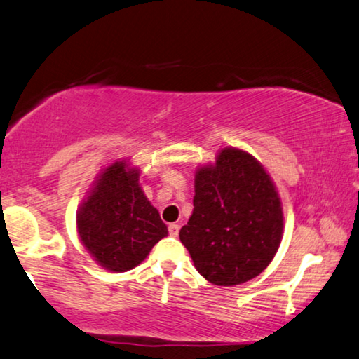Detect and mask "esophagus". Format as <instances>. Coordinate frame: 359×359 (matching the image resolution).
<instances>
[{"label": "esophagus", "mask_w": 359, "mask_h": 359, "mask_svg": "<svg viewBox=\"0 0 359 359\" xmlns=\"http://www.w3.org/2000/svg\"><path fill=\"white\" fill-rule=\"evenodd\" d=\"M178 233H180V224L170 223V224H168V234L176 237V236H178Z\"/></svg>", "instance_id": "esophagus-1"}]
</instances>
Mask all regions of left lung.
Listing matches in <instances>:
<instances>
[{
  "label": "left lung",
  "mask_w": 359,
  "mask_h": 359,
  "mask_svg": "<svg viewBox=\"0 0 359 359\" xmlns=\"http://www.w3.org/2000/svg\"><path fill=\"white\" fill-rule=\"evenodd\" d=\"M283 208L273 181L250 154L223 149L196 175L194 210L180 239L198 273L215 285L260 274L278 252Z\"/></svg>",
  "instance_id": "8db88e82"
}]
</instances>
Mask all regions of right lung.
Instances as JSON below:
<instances>
[{"label":"right lung","mask_w":359,"mask_h":359,"mask_svg":"<svg viewBox=\"0 0 359 359\" xmlns=\"http://www.w3.org/2000/svg\"><path fill=\"white\" fill-rule=\"evenodd\" d=\"M137 176L140 172L126 168L125 162L110 165L79 210L80 239L109 271L135 268L168 233Z\"/></svg>","instance_id":"1"}]
</instances>
